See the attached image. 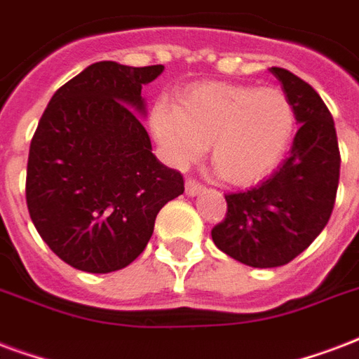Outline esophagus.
Returning <instances> with one entry per match:
<instances>
[{
    "label": "esophagus",
    "mask_w": 359,
    "mask_h": 359,
    "mask_svg": "<svg viewBox=\"0 0 359 359\" xmlns=\"http://www.w3.org/2000/svg\"><path fill=\"white\" fill-rule=\"evenodd\" d=\"M185 193L189 196H198L201 193H204V187L198 182H195V180H187L185 182Z\"/></svg>",
    "instance_id": "1"
}]
</instances>
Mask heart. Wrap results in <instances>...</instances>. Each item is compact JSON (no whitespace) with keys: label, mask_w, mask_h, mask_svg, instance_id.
Wrapping results in <instances>:
<instances>
[{"label":"heart","mask_w":359,"mask_h":359,"mask_svg":"<svg viewBox=\"0 0 359 359\" xmlns=\"http://www.w3.org/2000/svg\"><path fill=\"white\" fill-rule=\"evenodd\" d=\"M149 126L174 166L193 163L212 144V163L221 176L233 185H253L282 163L297 115L282 88L201 83L183 90L177 106L157 102Z\"/></svg>","instance_id":"obj_1"}]
</instances>
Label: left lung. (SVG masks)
<instances>
[{
	"label": "left lung",
	"mask_w": 359,
	"mask_h": 359,
	"mask_svg": "<svg viewBox=\"0 0 359 359\" xmlns=\"http://www.w3.org/2000/svg\"><path fill=\"white\" fill-rule=\"evenodd\" d=\"M269 72L292 98L301 128L271 177L225 195L227 215L212 229L221 252L253 269L282 266L311 246L331 217L341 170L335 123L320 94L284 67Z\"/></svg>",
	"instance_id": "1"
}]
</instances>
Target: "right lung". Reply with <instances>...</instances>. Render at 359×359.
I'll return each instance as SVG.
<instances>
[{
	"label": "right lung",
	"instance_id": "right-lung-1",
	"mask_svg": "<svg viewBox=\"0 0 359 359\" xmlns=\"http://www.w3.org/2000/svg\"><path fill=\"white\" fill-rule=\"evenodd\" d=\"M164 66L96 62L55 93L29 144L26 202L67 265L106 274L130 265L183 177L151 147L142 87Z\"/></svg>",
	"mask_w": 359,
	"mask_h": 359
}]
</instances>
